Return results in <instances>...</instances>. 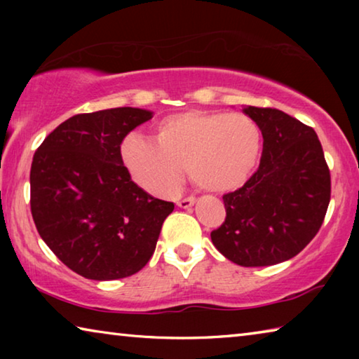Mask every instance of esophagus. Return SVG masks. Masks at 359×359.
Wrapping results in <instances>:
<instances>
[{"label":"esophagus","mask_w":359,"mask_h":359,"mask_svg":"<svg viewBox=\"0 0 359 359\" xmlns=\"http://www.w3.org/2000/svg\"><path fill=\"white\" fill-rule=\"evenodd\" d=\"M194 203H196V198L188 196V198H182L180 201H177V205L182 209H190L191 205H194Z\"/></svg>","instance_id":"1"}]
</instances>
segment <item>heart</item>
<instances>
[{
	"label": "heart",
	"mask_w": 359,
	"mask_h": 359,
	"mask_svg": "<svg viewBox=\"0 0 359 359\" xmlns=\"http://www.w3.org/2000/svg\"><path fill=\"white\" fill-rule=\"evenodd\" d=\"M263 139L245 114L185 111L155 126V141L128 136L121 158L139 187L156 196L177 191L188 168L204 190L229 191L244 185L258 166Z\"/></svg>",
	"instance_id": "obj_1"
}]
</instances>
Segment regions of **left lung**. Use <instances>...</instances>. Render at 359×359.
I'll return each instance as SVG.
<instances>
[{"label": "left lung", "instance_id": "left-lung-1", "mask_svg": "<svg viewBox=\"0 0 359 359\" xmlns=\"http://www.w3.org/2000/svg\"><path fill=\"white\" fill-rule=\"evenodd\" d=\"M259 126L263 155L244 187L223 196L226 218L210 239L224 258L244 267L296 257L325 220L331 175L317 133L278 109L245 106Z\"/></svg>", "mask_w": 359, "mask_h": 359}]
</instances>
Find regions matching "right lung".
Instances as JSON below:
<instances>
[{
	"label": "right lung",
	"mask_w": 359,
	"mask_h": 359,
	"mask_svg": "<svg viewBox=\"0 0 359 359\" xmlns=\"http://www.w3.org/2000/svg\"><path fill=\"white\" fill-rule=\"evenodd\" d=\"M151 117L137 107L79 114L58 125L33 156L36 229L85 278L115 280L141 271L174 210L137 187L121 160V141Z\"/></svg>",
	"instance_id": "obj_1"
}]
</instances>
